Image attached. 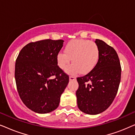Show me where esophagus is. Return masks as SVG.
<instances>
[{"mask_svg": "<svg viewBox=\"0 0 135 135\" xmlns=\"http://www.w3.org/2000/svg\"><path fill=\"white\" fill-rule=\"evenodd\" d=\"M76 80V78L74 76H70L69 77V80Z\"/></svg>", "mask_w": 135, "mask_h": 135, "instance_id": "1", "label": "esophagus"}]
</instances>
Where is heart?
<instances>
[{"label":"heart","mask_w":135,"mask_h":135,"mask_svg":"<svg viewBox=\"0 0 135 135\" xmlns=\"http://www.w3.org/2000/svg\"><path fill=\"white\" fill-rule=\"evenodd\" d=\"M99 49L95 42L86 39L73 40L65 47V53L60 52L57 55L59 68L63 69L71 62L66 72L69 74L80 73L87 74L91 72L98 62Z\"/></svg>","instance_id":"heart-1"}]
</instances>
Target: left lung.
I'll use <instances>...</instances> for the list:
<instances>
[{"label":"left lung","instance_id":"left-lung-1","mask_svg":"<svg viewBox=\"0 0 135 135\" xmlns=\"http://www.w3.org/2000/svg\"><path fill=\"white\" fill-rule=\"evenodd\" d=\"M95 43L99 49L97 66L86 75L77 78V106L90 115L100 114L110 106L121 79L120 63L115 50L101 40L96 39Z\"/></svg>","mask_w":135,"mask_h":135}]
</instances>
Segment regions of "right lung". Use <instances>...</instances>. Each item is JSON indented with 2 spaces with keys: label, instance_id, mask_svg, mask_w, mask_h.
<instances>
[{
  "label": "right lung",
  "instance_id": "right-lung-1",
  "mask_svg": "<svg viewBox=\"0 0 135 135\" xmlns=\"http://www.w3.org/2000/svg\"><path fill=\"white\" fill-rule=\"evenodd\" d=\"M63 42L51 39L31 42L16 58L15 77L18 94L24 104L37 113L56 109L69 82L68 75L57 63Z\"/></svg>",
  "mask_w": 135,
  "mask_h": 135
}]
</instances>
